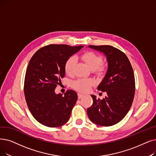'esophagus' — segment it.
<instances>
[{
	"mask_svg": "<svg viewBox=\"0 0 156 156\" xmlns=\"http://www.w3.org/2000/svg\"><path fill=\"white\" fill-rule=\"evenodd\" d=\"M83 96V94H81V93H78V99L82 98Z\"/></svg>",
	"mask_w": 156,
	"mask_h": 156,
	"instance_id": "esophagus-1",
	"label": "esophagus"
}]
</instances>
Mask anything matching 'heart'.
Masks as SVG:
<instances>
[{"label":"heart","mask_w":156,"mask_h":156,"mask_svg":"<svg viewBox=\"0 0 156 156\" xmlns=\"http://www.w3.org/2000/svg\"><path fill=\"white\" fill-rule=\"evenodd\" d=\"M80 58L97 75H101L105 73L106 69V66L101 63L103 58L98 54L93 51H87L83 53L80 56ZM75 65L76 58L74 57H69L66 60L64 69L67 75H73ZM94 83V81L91 78H78L72 83V87L73 89L79 92H87Z\"/></svg>","instance_id":"b5f03b06"}]
</instances>
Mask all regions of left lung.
<instances>
[{
	"label": "left lung",
	"instance_id": "8db88e82",
	"mask_svg": "<svg viewBox=\"0 0 156 156\" xmlns=\"http://www.w3.org/2000/svg\"><path fill=\"white\" fill-rule=\"evenodd\" d=\"M105 54L108 69L98 89L106 92L101 100L91 95L92 105L87 109L90 120L99 126H111L122 120L129 110L135 93V79L132 66L126 54L110 45H89Z\"/></svg>",
	"mask_w": 156,
	"mask_h": 156
}]
</instances>
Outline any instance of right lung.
Returning a JSON list of instances; mask_svg holds the SVG:
<instances>
[{
  "instance_id": "add662e5",
  "label": "right lung",
  "mask_w": 156,
  "mask_h": 156,
  "mask_svg": "<svg viewBox=\"0 0 156 156\" xmlns=\"http://www.w3.org/2000/svg\"><path fill=\"white\" fill-rule=\"evenodd\" d=\"M83 46L49 44L38 50L30 60L24 81V94L29 109L41 124L57 127L69 120L78 95L67 90L56 94L55 90L65 76L66 60Z\"/></svg>"
}]
</instances>
